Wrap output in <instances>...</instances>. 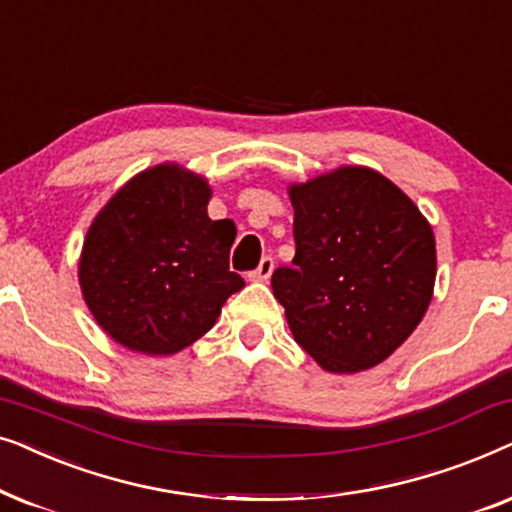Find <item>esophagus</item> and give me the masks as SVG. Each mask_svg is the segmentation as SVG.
<instances>
[{"instance_id": "1", "label": "esophagus", "mask_w": 512, "mask_h": 512, "mask_svg": "<svg viewBox=\"0 0 512 512\" xmlns=\"http://www.w3.org/2000/svg\"><path fill=\"white\" fill-rule=\"evenodd\" d=\"M272 270H275V261H272L270 256H265L261 263H258V268L254 272H249V279L251 282H268Z\"/></svg>"}]
</instances>
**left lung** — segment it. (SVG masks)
<instances>
[{"label":"left lung","instance_id":"left-lung-1","mask_svg":"<svg viewBox=\"0 0 512 512\" xmlns=\"http://www.w3.org/2000/svg\"><path fill=\"white\" fill-rule=\"evenodd\" d=\"M296 256L272 272L293 340L328 373L389 359L424 319L436 237L384 174L342 165L289 186Z\"/></svg>","mask_w":512,"mask_h":512}]
</instances>
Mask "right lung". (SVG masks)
<instances>
[{
	"mask_svg": "<svg viewBox=\"0 0 512 512\" xmlns=\"http://www.w3.org/2000/svg\"><path fill=\"white\" fill-rule=\"evenodd\" d=\"M212 186L179 163L139 172L90 223L79 258L83 300L118 345L172 356L200 340L244 279L228 258L237 228L207 214Z\"/></svg>",
	"mask_w": 512,
	"mask_h": 512,
	"instance_id": "1",
	"label": "right lung"
}]
</instances>
